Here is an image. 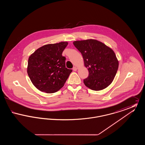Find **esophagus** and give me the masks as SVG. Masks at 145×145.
I'll return each mask as SVG.
<instances>
[{
  "label": "esophagus",
  "mask_w": 145,
  "mask_h": 145,
  "mask_svg": "<svg viewBox=\"0 0 145 145\" xmlns=\"http://www.w3.org/2000/svg\"><path fill=\"white\" fill-rule=\"evenodd\" d=\"M73 70L74 71H76L77 70V67H74L73 68Z\"/></svg>",
  "instance_id": "34e87169"
}]
</instances>
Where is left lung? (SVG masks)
<instances>
[{"label":"left lung","mask_w":145,"mask_h":145,"mask_svg":"<svg viewBox=\"0 0 145 145\" xmlns=\"http://www.w3.org/2000/svg\"><path fill=\"white\" fill-rule=\"evenodd\" d=\"M83 55L89 76L84 79L86 86L95 91L103 90L113 81L118 67L114 52L102 42L96 40L73 42Z\"/></svg>","instance_id":"left-lung-1"}]
</instances>
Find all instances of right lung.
Masks as SVG:
<instances>
[{
	"label": "right lung",
	"instance_id": "add662e5",
	"mask_svg": "<svg viewBox=\"0 0 145 145\" xmlns=\"http://www.w3.org/2000/svg\"><path fill=\"white\" fill-rule=\"evenodd\" d=\"M68 42L46 44L29 57L27 72L35 86L42 92L54 93L63 87L72 69L66 67L62 52Z\"/></svg>",
	"mask_w": 145,
	"mask_h": 145
}]
</instances>
